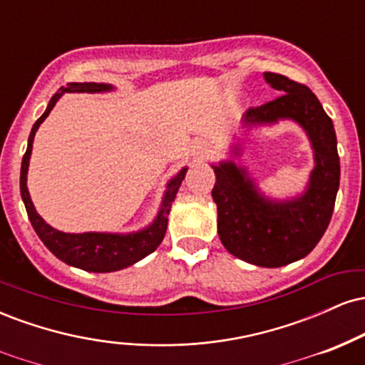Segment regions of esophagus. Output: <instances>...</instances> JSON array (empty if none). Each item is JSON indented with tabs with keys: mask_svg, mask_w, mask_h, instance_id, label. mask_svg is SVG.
Here are the masks:
<instances>
[{
	"mask_svg": "<svg viewBox=\"0 0 365 365\" xmlns=\"http://www.w3.org/2000/svg\"><path fill=\"white\" fill-rule=\"evenodd\" d=\"M194 154L199 159H207V158H211L212 154H215V150H212V148L207 144V142H197Z\"/></svg>",
	"mask_w": 365,
	"mask_h": 365,
	"instance_id": "34e87169",
	"label": "esophagus"
}]
</instances>
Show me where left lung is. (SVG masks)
I'll use <instances>...</instances> for the list:
<instances>
[{"instance_id": "1", "label": "left lung", "mask_w": 365, "mask_h": 365, "mask_svg": "<svg viewBox=\"0 0 365 365\" xmlns=\"http://www.w3.org/2000/svg\"><path fill=\"white\" fill-rule=\"evenodd\" d=\"M279 98L250 108L244 127L274 125L292 120L309 137L314 168L302 194L292 199L264 195L254 178L233 158L240 144L230 148V159L211 165L216 183L211 195L217 206V235L230 254L261 267H282L304 259L328 228L340 187V158L333 121L316 94L279 73H264Z\"/></svg>"}]
</instances>
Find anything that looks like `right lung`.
<instances>
[{
	"label": "right lung",
	"mask_w": 365,
	"mask_h": 365,
	"mask_svg": "<svg viewBox=\"0 0 365 365\" xmlns=\"http://www.w3.org/2000/svg\"><path fill=\"white\" fill-rule=\"evenodd\" d=\"M115 87L111 83H98V82H72L66 87H61L56 94L53 96L49 101L48 108L43 113L39 120L36 121L34 127L29 135L27 150H25L22 159V168H20V194L27 209L29 220L34 226L37 237L43 240V244L48 247L51 252L56 255L63 262L68 266L78 267V269L91 271V273H111V271H120L123 267L132 266V264L139 262L145 255L158 249L159 244L163 242L166 233V226H168V215L171 209V202L177 197V192L182 185L183 178H185L187 166L170 180L166 185L165 195H163L161 206L153 223L139 230V232L132 233H106V232H86V233H65L60 230L53 228L46 221L37 215L34 202H32L31 194L27 188V171L29 161H31L32 144H34V137L37 128L41 123L48 118L54 104L66 92H89V94H99V92H111Z\"/></svg>",
	"instance_id": "1"
}]
</instances>
